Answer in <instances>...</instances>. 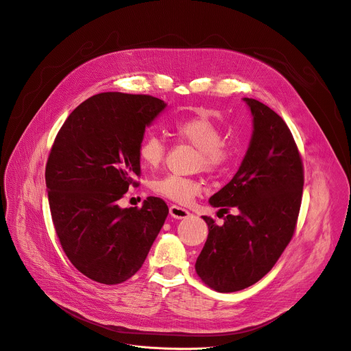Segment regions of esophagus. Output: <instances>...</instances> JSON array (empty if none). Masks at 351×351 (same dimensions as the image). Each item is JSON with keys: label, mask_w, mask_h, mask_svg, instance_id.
<instances>
[{"label": "esophagus", "mask_w": 351, "mask_h": 351, "mask_svg": "<svg viewBox=\"0 0 351 351\" xmlns=\"http://www.w3.org/2000/svg\"><path fill=\"white\" fill-rule=\"evenodd\" d=\"M169 213H171V216L173 219H186V217L191 216V213L188 212V210L180 207V206H176V204H172L169 207Z\"/></svg>", "instance_id": "34e87169"}]
</instances>
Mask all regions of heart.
Masks as SVG:
<instances>
[{"instance_id": "heart-1", "label": "heart", "mask_w": 351, "mask_h": 351, "mask_svg": "<svg viewBox=\"0 0 351 351\" xmlns=\"http://www.w3.org/2000/svg\"><path fill=\"white\" fill-rule=\"evenodd\" d=\"M172 134L179 143H188L197 148V165L207 172L226 169L236 155L234 145L223 139L220 127L204 114L183 117L172 124ZM167 154V144L155 134L143 138L138 156L149 169L158 168ZM152 191L165 199L186 204L202 193L197 179L179 175H167L154 182Z\"/></svg>"}]
</instances>
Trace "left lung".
<instances>
[{
    "instance_id": "left-lung-1",
    "label": "left lung",
    "mask_w": 351,
    "mask_h": 351,
    "mask_svg": "<svg viewBox=\"0 0 351 351\" xmlns=\"http://www.w3.org/2000/svg\"><path fill=\"white\" fill-rule=\"evenodd\" d=\"M252 114V136L237 173L210 197L224 216L208 226L196 272L217 292L245 289L267 275L293 237L303 192V163L285 121L258 100L244 99Z\"/></svg>"
}]
</instances>
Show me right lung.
Returning <instances> with one entry per match:
<instances>
[{
    "label": "right lung",
    "mask_w": 351,
    "mask_h": 351,
    "mask_svg": "<svg viewBox=\"0 0 351 351\" xmlns=\"http://www.w3.org/2000/svg\"><path fill=\"white\" fill-rule=\"evenodd\" d=\"M165 107L148 95L100 93L76 107L55 138L45 171L52 221L69 261L93 281L130 279L169 213L154 196L141 208L117 204L138 186L139 143Z\"/></svg>",
    "instance_id": "obj_1"
}]
</instances>
